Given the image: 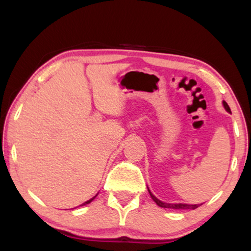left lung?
Segmentation results:
<instances>
[{
    "label": "left lung",
    "mask_w": 251,
    "mask_h": 251,
    "mask_svg": "<svg viewBox=\"0 0 251 251\" xmlns=\"http://www.w3.org/2000/svg\"><path fill=\"white\" fill-rule=\"evenodd\" d=\"M223 105H225L226 110L228 111V112H231V110H230V107H229V105H228V103H226V101H223ZM148 191H149V190H148ZM149 194H150V196H151V199L153 200V201L156 202L157 205H159L160 207H166V209H176V210H194V209H196V207H199V206H200V204H183V203L171 204V203H164V202L159 201V200H158L157 198H155V196H153V195L151 194V192H150V191H149Z\"/></svg>",
    "instance_id": "8db88e82"
}]
</instances>
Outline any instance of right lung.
<instances>
[{"mask_svg": "<svg viewBox=\"0 0 251 251\" xmlns=\"http://www.w3.org/2000/svg\"><path fill=\"white\" fill-rule=\"evenodd\" d=\"M96 195H98V194H96ZM96 195L94 196V198H92L91 200H88V201H87V202H85V203H83V204H82V205H85V204H88V203H91V202H92V201H93V200H94V199L96 198Z\"/></svg>", "mask_w": 251, "mask_h": 251, "instance_id": "obj_1", "label": "right lung"}]
</instances>
